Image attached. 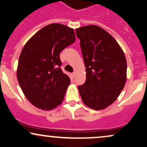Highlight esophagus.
<instances>
[{"mask_svg": "<svg viewBox=\"0 0 147 147\" xmlns=\"http://www.w3.org/2000/svg\"><path fill=\"white\" fill-rule=\"evenodd\" d=\"M75 72H73V73H72V77H75Z\"/></svg>", "mask_w": 147, "mask_h": 147, "instance_id": "obj_1", "label": "esophagus"}]
</instances>
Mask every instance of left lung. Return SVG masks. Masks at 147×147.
I'll use <instances>...</instances> for the list:
<instances>
[{"label": "left lung", "mask_w": 147, "mask_h": 147, "mask_svg": "<svg viewBox=\"0 0 147 147\" xmlns=\"http://www.w3.org/2000/svg\"><path fill=\"white\" fill-rule=\"evenodd\" d=\"M86 79L78 89L84 104L99 111L106 109L119 97L126 80L127 63L122 49L109 32L97 25L76 29Z\"/></svg>", "instance_id": "1"}]
</instances>
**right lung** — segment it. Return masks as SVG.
<instances>
[{"mask_svg":"<svg viewBox=\"0 0 147 147\" xmlns=\"http://www.w3.org/2000/svg\"><path fill=\"white\" fill-rule=\"evenodd\" d=\"M75 41L72 28L52 23L38 30L23 47L17 79L26 98L38 109L52 110L63 102L70 79L61 70L59 54Z\"/></svg>","mask_w":147,"mask_h":147,"instance_id":"1","label":"right lung"}]
</instances>
